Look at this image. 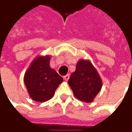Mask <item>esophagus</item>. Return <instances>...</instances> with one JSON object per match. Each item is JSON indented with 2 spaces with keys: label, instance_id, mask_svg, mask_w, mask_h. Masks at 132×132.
<instances>
[{
  "label": "esophagus",
  "instance_id": "obj_1",
  "mask_svg": "<svg viewBox=\"0 0 132 132\" xmlns=\"http://www.w3.org/2000/svg\"><path fill=\"white\" fill-rule=\"evenodd\" d=\"M69 79V75H66V76L63 77V80H65V81H68Z\"/></svg>",
  "mask_w": 132,
  "mask_h": 132
}]
</instances>
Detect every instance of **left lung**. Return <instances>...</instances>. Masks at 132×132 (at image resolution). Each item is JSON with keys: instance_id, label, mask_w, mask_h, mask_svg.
Returning <instances> with one entry per match:
<instances>
[{"instance_id": "8db88e82", "label": "left lung", "mask_w": 132, "mask_h": 132, "mask_svg": "<svg viewBox=\"0 0 132 132\" xmlns=\"http://www.w3.org/2000/svg\"><path fill=\"white\" fill-rule=\"evenodd\" d=\"M68 84L78 100L90 103L100 92L102 80L90 60L80 59L77 63L76 70L71 75Z\"/></svg>"}]
</instances>
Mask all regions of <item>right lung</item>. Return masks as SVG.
<instances>
[{"mask_svg": "<svg viewBox=\"0 0 132 132\" xmlns=\"http://www.w3.org/2000/svg\"><path fill=\"white\" fill-rule=\"evenodd\" d=\"M51 56L38 55L30 63L24 75V83L34 101L44 102L51 99L63 78L50 66Z\"/></svg>", "mask_w": 132, "mask_h": 132, "instance_id": "1", "label": "right lung"}]
</instances>
